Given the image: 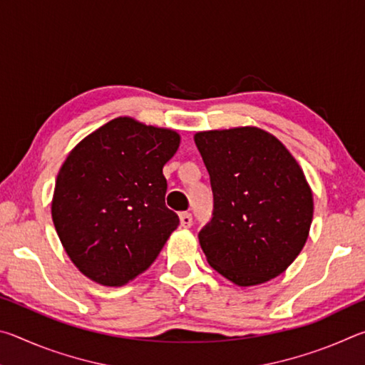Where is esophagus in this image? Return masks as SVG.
Wrapping results in <instances>:
<instances>
[{
  "instance_id": "1",
  "label": "esophagus",
  "mask_w": 365,
  "mask_h": 365,
  "mask_svg": "<svg viewBox=\"0 0 365 365\" xmlns=\"http://www.w3.org/2000/svg\"><path fill=\"white\" fill-rule=\"evenodd\" d=\"M191 224H193V217H191L190 212H182L180 214V225L183 228H190Z\"/></svg>"
}]
</instances>
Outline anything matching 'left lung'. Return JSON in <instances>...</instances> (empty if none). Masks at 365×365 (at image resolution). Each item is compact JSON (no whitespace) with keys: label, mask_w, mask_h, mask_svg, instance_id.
Returning a JSON list of instances; mask_svg holds the SVG:
<instances>
[{"label":"left lung","mask_w":365,"mask_h":365,"mask_svg":"<svg viewBox=\"0 0 365 365\" xmlns=\"http://www.w3.org/2000/svg\"><path fill=\"white\" fill-rule=\"evenodd\" d=\"M214 212L201 228L209 265L238 287L285 272L306 245L314 201L304 172L274 135L257 127L197 132Z\"/></svg>","instance_id":"8db88e82"}]
</instances>
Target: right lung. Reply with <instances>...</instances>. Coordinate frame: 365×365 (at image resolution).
I'll return each instance as SVG.
<instances>
[{
	"label": "right lung",
	"instance_id": "1",
	"mask_svg": "<svg viewBox=\"0 0 365 365\" xmlns=\"http://www.w3.org/2000/svg\"><path fill=\"white\" fill-rule=\"evenodd\" d=\"M180 135L117 117L85 137L61 168L51 205L58 237L85 277L104 287L143 274L178 227L163 168Z\"/></svg>",
	"mask_w": 365,
	"mask_h": 365
}]
</instances>
